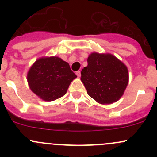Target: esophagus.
I'll use <instances>...</instances> for the list:
<instances>
[{
  "mask_svg": "<svg viewBox=\"0 0 157 157\" xmlns=\"http://www.w3.org/2000/svg\"><path fill=\"white\" fill-rule=\"evenodd\" d=\"M76 74H77V77H80V76H81V72H80V71H76Z\"/></svg>",
  "mask_w": 157,
  "mask_h": 157,
  "instance_id": "1",
  "label": "esophagus"
}]
</instances>
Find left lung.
<instances>
[{"mask_svg":"<svg viewBox=\"0 0 157 157\" xmlns=\"http://www.w3.org/2000/svg\"><path fill=\"white\" fill-rule=\"evenodd\" d=\"M81 71V81L90 97L101 104L115 102L128 83L127 67L109 54L92 53Z\"/></svg>","mask_w":157,"mask_h":157,"instance_id":"obj_1","label":"left lung"}]
</instances>
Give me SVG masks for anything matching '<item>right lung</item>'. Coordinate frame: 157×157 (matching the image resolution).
<instances>
[{
  "label": "right lung",
  "mask_w": 157,
  "mask_h": 157,
  "mask_svg": "<svg viewBox=\"0 0 157 157\" xmlns=\"http://www.w3.org/2000/svg\"><path fill=\"white\" fill-rule=\"evenodd\" d=\"M76 77L68 63L58 57L37 60L27 74L32 91L47 102L65 95L70 83Z\"/></svg>",
  "instance_id": "obj_1"
}]
</instances>
